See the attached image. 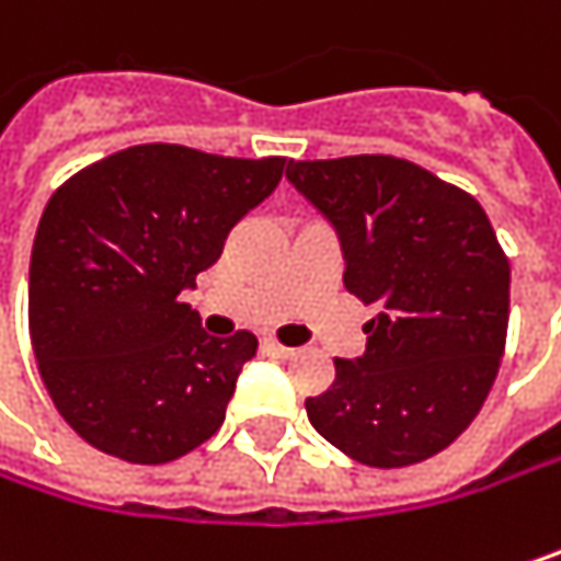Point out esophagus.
I'll return each mask as SVG.
<instances>
[{
  "label": "esophagus",
  "instance_id": "34e87169",
  "mask_svg": "<svg viewBox=\"0 0 561 561\" xmlns=\"http://www.w3.org/2000/svg\"><path fill=\"white\" fill-rule=\"evenodd\" d=\"M263 353H266V356H273V359H288V356H295V350L282 346V343H276V340H263Z\"/></svg>",
  "mask_w": 561,
  "mask_h": 561
}]
</instances>
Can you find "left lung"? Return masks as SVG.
Masks as SVG:
<instances>
[{
    "label": "left lung",
    "mask_w": 561,
    "mask_h": 561,
    "mask_svg": "<svg viewBox=\"0 0 561 561\" xmlns=\"http://www.w3.org/2000/svg\"><path fill=\"white\" fill-rule=\"evenodd\" d=\"M285 179L331 221L343 285L379 314L366 350L333 359L308 421L363 466L401 469L446 449L494 385L511 308V266L482 205L382 153L288 160Z\"/></svg>",
    "instance_id": "1"
}]
</instances>
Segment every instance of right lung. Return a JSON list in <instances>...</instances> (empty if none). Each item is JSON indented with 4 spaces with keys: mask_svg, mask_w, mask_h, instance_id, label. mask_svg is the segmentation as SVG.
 <instances>
[{
    "mask_svg": "<svg viewBox=\"0 0 561 561\" xmlns=\"http://www.w3.org/2000/svg\"><path fill=\"white\" fill-rule=\"evenodd\" d=\"M282 170V157L140 144L50 195L31 247L27 328L60 417L89 446L160 466L225 424L256 336L205 333L182 291Z\"/></svg>",
    "mask_w": 561,
    "mask_h": 561,
    "instance_id": "obj_1",
    "label": "right lung"
}]
</instances>
